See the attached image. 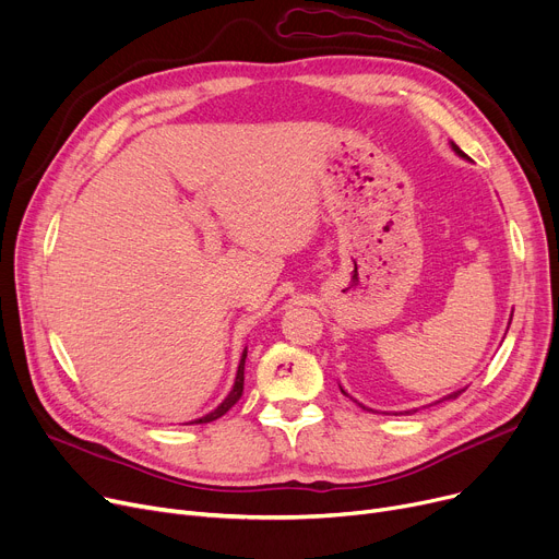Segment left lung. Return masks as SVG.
Masks as SVG:
<instances>
[{
    "instance_id": "8db88e82",
    "label": "left lung",
    "mask_w": 559,
    "mask_h": 559,
    "mask_svg": "<svg viewBox=\"0 0 559 559\" xmlns=\"http://www.w3.org/2000/svg\"><path fill=\"white\" fill-rule=\"evenodd\" d=\"M451 146H453V152H455V154H457V156H462V158H466V154H464V152H462V150H460V146H457V144H455V142H451ZM462 392H464V390H457V392H453V394H449V396H444V399H442V401H449V399H457V396H460V394H462ZM342 394H346V392H344V390H342ZM346 396H348V394H346ZM442 401H437V403H442ZM358 405H360V407H365V405H362V403H358ZM365 409H367V407H365ZM413 413H417V409H407V413H405V415H413ZM399 415H401V413H399Z\"/></svg>"
}]
</instances>
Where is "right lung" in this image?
I'll return each mask as SVG.
<instances>
[{"label":"right lung","mask_w":559,"mask_h":559,"mask_svg":"<svg viewBox=\"0 0 559 559\" xmlns=\"http://www.w3.org/2000/svg\"><path fill=\"white\" fill-rule=\"evenodd\" d=\"M245 360H247V350L242 354V360H240V367H238V376H235V385H233V390L228 392V396L213 409V413H209V415L201 417V419H194V421H190V424H211V421L224 417V415L228 413V409L240 401L242 390H245Z\"/></svg>","instance_id":"1"}]
</instances>
